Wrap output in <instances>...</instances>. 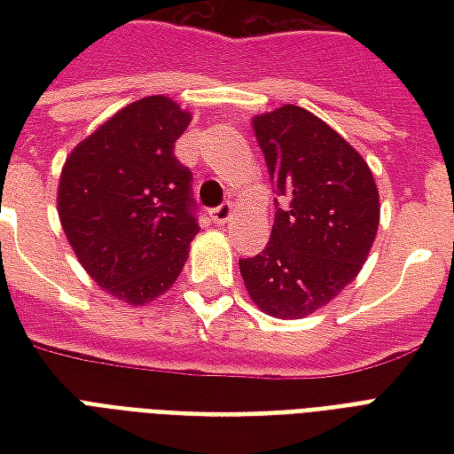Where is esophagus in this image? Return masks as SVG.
I'll list each match as a JSON object with an SVG mask.
<instances>
[{
    "label": "esophagus",
    "mask_w": 454,
    "mask_h": 454,
    "mask_svg": "<svg viewBox=\"0 0 454 454\" xmlns=\"http://www.w3.org/2000/svg\"><path fill=\"white\" fill-rule=\"evenodd\" d=\"M211 218L216 221L218 226H226L228 221L233 218V204H231V201H226V204H221L218 208H214V211H211Z\"/></svg>",
    "instance_id": "esophagus-1"
}]
</instances>
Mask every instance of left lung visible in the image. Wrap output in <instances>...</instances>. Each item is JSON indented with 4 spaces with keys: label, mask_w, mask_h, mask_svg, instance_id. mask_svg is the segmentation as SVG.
Listing matches in <instances>:
<instances>
[{
    "label": "left lung",
    "mask_w": 454,
    "mask_h": 454,
    "mask_svg": "<svg viewBox=\"0 0 454 454\" xmlns=\"http://www.w3.org/2000/svg\"><path fill=\"white\" fill-rule=\"evenodd\" d=\"M253 129L282 208L265 250L240 260V277L260 311L306 318L360 275L380 228V189L367 160L301 106L257 114Z\"/></svg>",
    "instance_id": "obj_1"
}]
</instances>
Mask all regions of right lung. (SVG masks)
Masks as SVG:
<instances>
[{"label":"right lung","mask_w":454,"mask_h":454,"mask_svg":"<svg viewBox=\"0 0 454 454\" xmlns=\"http://www.w3.org/2000/svg\"><path fill=\"white\" fill-rule=\"evenodd\" d=\"M192 114L165 94L143 97L77 143L58 182V216L80 265L129 306L177 282L199 233L192 172L175 140Z\"/></svg>","instance_id":"1"}]
</instances>
